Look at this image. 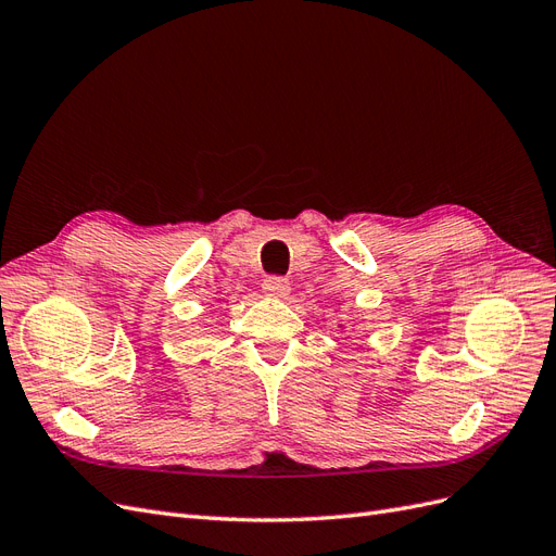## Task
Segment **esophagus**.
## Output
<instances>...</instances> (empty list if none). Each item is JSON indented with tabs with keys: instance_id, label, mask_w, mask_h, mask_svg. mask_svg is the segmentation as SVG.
Masks as SVG:
<instances>
[{
	"instance_id": "esophagus-1",
	"label": "esophagus",
	"mask_w": 556,
	"mask_h": 556,
	"mask_svg": "<svg viewBox=\"0 0 556 556\" xmlns=\"http://www.w3.org/2000/svg\"><path fill=\"white\" fill-rule=\"evenodd\" d=\"M264 292L274 299H285L290 294V280L280 278V276H271L264 280Z\"/></svg>"
}]
</instances>
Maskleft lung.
Segmentation results:
<instances>
[{
    "mask_svg": "<svg viewBox=\"0 0 556 556\" xmlns=\"http://www.w3.org/2000/svg\"><path fill=\"white\" fill-rule=\"evenodd\" d=\"M336 311H339V308H333V313H336ZM336 327H339V331H341V333L345 336V341H348V339H350V333H352V331H350V329H348V327H345L343 323H339V325H336ZM350 327H352V325H350Z\"/></svg>",
    "mask_w": 556,
    "mask_h": 556,
    "instance_id": "left-lung-1",
    "label": "left lung"
}]
</instances>
